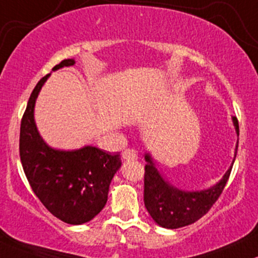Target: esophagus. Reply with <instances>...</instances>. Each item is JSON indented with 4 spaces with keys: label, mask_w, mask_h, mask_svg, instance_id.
I'll return each instance as SVG.
<instances>
[{
    "label": "esophagus",
    "mask_w": 258,
    "mask_h": 258,
    "mask_svg": "<svg viewBox=\"0 0 258 258\" xmlns=\"http://www.w3.org/2000/svg\"><path fill=\"white\" fill-rule=\"evenodd\" d=\"M137 158V151H135V149H126V151L123 152V159L126 161L136 160Z\"/></svg>",
    "instance_id": "34e87169"
}]
</instances>
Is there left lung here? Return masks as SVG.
<instances>
[{"label": "left lung", "mask_w": 258, "mask_h": 258, "mask_svg": "<svg viewBox=\"0 0 258 258\" xmlns=\"http://www.w3.org/2000/svg\"><path fill=\"white\" fill-rule=\"evenodd\" d=\"M233 123L239 136V122L233 116ZM237 143L230 168L223 179L212 187L201 191H186L175 187L160 174L149 153L144 154L147 164L144 168V206L158 225L166 229H177L197 222L211 209L222 195L235 161Z\"/></svg>", "instance_id": "1"}]
</instances>
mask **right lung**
I'll use <instances>...</instances> for the list:
<instances>
[{"instance_id": "obj_1", "label": "right lung", "mask_w": 258, "mask_h": 258, "mask_svg": "<svg viewBox=\"0 0 258 258\" xmlns=\"http://www.w3.org/2000/svg\"><path fill=\"white\" fill-rule=\"evenodd\" d=\"M75 63L73 58L63 60L52 71ZM50 75L38 82L28 100L21 122L19 155L25 176L45 208L62 222L79 225L105 207L110 182L121 168V159L118 153L110 154L93 146L75 151L47 146L34 120V107Z\"/></svg>"}]
</instances>
